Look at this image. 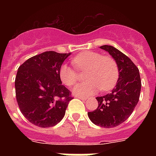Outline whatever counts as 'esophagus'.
I'll use <instances>...</instances> for the list:
<instances>
[{
    "label": "esophagus",
    "instance_id": "obj_1",
    "mask_svg": "<svg viewBox=\"0 0 156 156\" xmlns=\"http://www.w3.org/2000/svg\"><path fill=\"white\" fill-rule=\"evenodd\" d=\"M77 97L78 99H80V100H87V97H85V96H79V95H78Z\"/></svg>",
    "mask_w": 156,
    "mask_h": 156
}]
</instances>
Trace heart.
<instances>
[{"label":"heart","instance_id":"obj_1","mask_svg":"<svg viewBox=\"0 0 156 156\" xmlns=\"http://www.w3.org/2000/svg\"><path fill=\"white\" fill-rule=\"evenodd\" d=\"M72 64L78 70L85 71L87 81L78 83L73 88L76 95L87 96L101 90L108 91L116 85L119 78L118 65L112 56H103L101 53L87 51L79 53L72 60ZM59 77L65 85L70 87L78 80L75 69L64 64L59 70Z\"/></svg>","mask_w":156,"mask_h":156}]
</instances>
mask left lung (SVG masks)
Masks as SVG:
<instances>
[{"label": "left lung", "mask_w": 156, "mask_h": 156, "mask_svg": "<svg viewBox=\"0 0 156 156\" xmlns=\"http://www.w3.org/2000/svg\"><path fill=\"white\" fill-rule=\"evenodd\" d=\"M100 48L115 59L119 78L111 93L96 97L98 108L87 114L96 126L112 128L123 123L132 114L139 100L142 83L138 67L128 56L110 45H103Z\"/></svg>", "instance_id": "8db88e82"}]
</instances>
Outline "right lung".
I'll use <instances>...</instances> for the list:
<instances>
[{"instance_id": "right-lung-1", "label": "right lung", "mask_w": 156, "mask_h": 156, "mask_svg": "<svg viewBox=\"0 0 156 156\" xmlns=\"http://www.w3.org/2000/svg\"><path fill=\"white\" fill-rule=\"evenodd\" d=\"M69 53L48 51L19 66L15 78L16 100L23 115L41 128L56 126L73 98L62 85L59 70Z\"/></svg>"}]
</instances>
